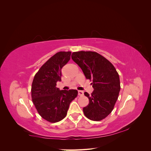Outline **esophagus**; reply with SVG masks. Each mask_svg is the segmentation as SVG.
<instances>
[{
	"instance_id": "esophagus-1",
	"label": "esophagus",
	"mask_w": 151,
	"mask_h": 151,
	"mask_svg": "<svg viewBox=\"0 0 151 151\" xmlns=\"http://www.w3.org/2000/svg\"><path fill=\"white\" fill-rule=\"evenodd\" d=\"M83 94H84L83 91H78V95L79 96H83Z\"/></svg>"
}]
</instances>
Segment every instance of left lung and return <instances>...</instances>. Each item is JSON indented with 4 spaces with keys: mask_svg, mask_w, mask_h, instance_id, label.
<instances>
[{
    "mask_svg": "<svg viewBox=\"0 0 151 151\" xmlns=\"http://www.w3.org/2000/svg\"><path fill=\"white\" fill-rule=\"evenodd\" d=\"M71 57L81 67L86 78L93 81V92L91 95L84 93L89 101L88 106L83 108L84 115L93 121L104 119L113 111L121 88L116 68L95 52H73Z\"/></svg>",
    "mask_w": 151,
    "mask_h": 151,
    "instance_id": "8db88e82",
    "label": "left lung"
}]
</instances>
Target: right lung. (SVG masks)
<instances>
[{
    "mask_svg": "<svg viewBox=\"0 0 151 151\" xmlns=\"http://www.w3.org/2000/svg\"><path fill=\"white\" fill-rule=\"evenodd\" d=\"M71 52H59L50 58L36 72L32 83L31 98L39 115L50 123L60 122L67 113L77 90H59L61 69L70 59Z\"/></svg>",
    "mask_w": 151,
    "mask_h": 151,
    "instance_id": "obj_1",
    "label": "right lung"
}]
</instances>
